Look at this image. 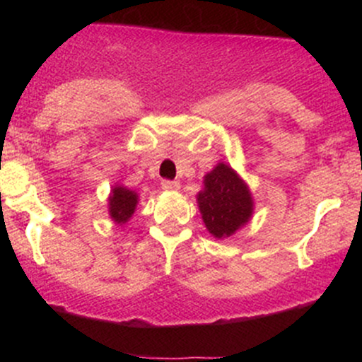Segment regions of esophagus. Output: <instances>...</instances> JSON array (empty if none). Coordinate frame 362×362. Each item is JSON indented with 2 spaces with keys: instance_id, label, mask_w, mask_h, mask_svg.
<instances>
[{
  "instance_id": "esophagus-1",
  "label": "esophagus",
  "mask_w": 362,
  "mask_h": 362,
  "mask_svg": "<svg viewBox=\"0 0 362 362\" xmlns=\"http://www.w3.org/2000/svg\"><path fill=\"white\" fill-rule=\"evenodd\" d=\"M161 189L178 190V189H180V184H178L177 180H161Z\"/></svg>"
}]
</instances>
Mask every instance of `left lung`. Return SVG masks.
Returning a JSON list of instances; mask_svg holds the SVG:
<instances>
[{
  "label": "left lung",
  "mask_w": 362,
  "mask_h": 362,
  "mask_svg": "<svg viewBox=\"0 0 362 362\" xmlns=\"http://www.w3.org/2000/svg\"><path fill=\"white\" fill-rule=\"evenodd\" d=\"M197 202L206 228L216 238L233 235L250 219L253 209L247 185L224 163L204 177V190L199 192Z\"/></svg>",
  "instance_id": "8db88e82"
}]
</instances>
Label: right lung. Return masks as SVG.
I'll return each instance as SVG.
<instances>
[{
  "instance_id": "add662e5",
  "label": "right lung",
  "mask_w": 362,
  "mask_h": 362,
  "mask_svg": "<svg viewBox=\"0 0 362 362\" xmlns=\"http://www.w3.org/2000/svg\"><path fill=\"white\" fill-rule=\"evenodd\" d=\"M138 204V195L126 187H114L109 199V213L115 223H126L134 213Z\"/></svg>"
}]
</instances>
